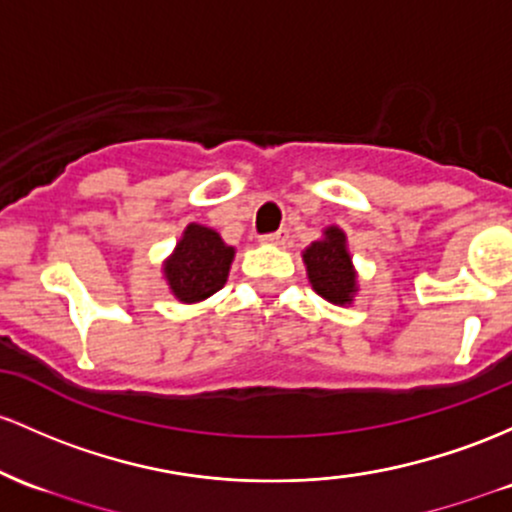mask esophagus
<instances>
[{
    "instance_id": "1",
    "label": "esophagus",
    "mask_w": 512,
    "mask_h": 512,
    "mask_svg": "<svg viewBox=\"0 0 512 512\" xmlns=\"http://www.w3.org/2000/svg\"><path fill=\"white\" fill-rule=\"evenodd\" d=\"M262 243L265 245H286V240H289V230L282 228L277 230V233H269V235H262Z\"/></svg>"
}]
</instances>
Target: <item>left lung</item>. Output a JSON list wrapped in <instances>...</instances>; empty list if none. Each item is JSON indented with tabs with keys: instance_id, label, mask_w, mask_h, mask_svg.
<instances>
[{
	"instance_id": "1",
	"label": "left lung",
	"mask_w": 512,
	"mask_h": 512,
	"mask_svg": "<svg viewBox=\"0 0 512 512\" xmlns=\"http://www.w3.org/2000/svg\"><path fill=\"white\" fill-rule=\"evenodd\" d=\"M313 291L333 306H352L359 291L357 269L352 262L347 235L340 226L323 228V238L313 240L301 252Z\"/></svg>"
}]
</instances>
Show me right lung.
Here are the masks:
<instances>
[{
  "label": "right lung",
  "instance_id": "obj_1",
  "mask_svg": "<svg viewBox=\"0 0 512 512\" xmlns=\"http://www.w3.org/2000/svg\"><path fill=\"white\" fill-rule=\"evenodd\" d=\"M235 247L221 233L201 223H189L172 255L162 262V277L179 303H201L228 282Z\"/></svg>",
  "mask_w": 512,
  "mask_h": 512
}]
</instances>
